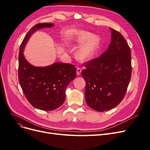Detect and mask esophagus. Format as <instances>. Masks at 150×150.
I'll return each mask as SVG.
<instances>
[{"instance_id": "obj_1", "label": "esophagus", "mask_w": 150, "mask_h": 150, "mask_svg": "<svg viewBox=\"0 0 150 150\" xmlns=\"http://www.w3.org/2000/svg\"><path fill=\"white\" fill-rule=\"evenodd\" d=\"M81 69L80 68H77L76 69V75L78 76H79L81 75Z\"/></svg>"}]
</instances>
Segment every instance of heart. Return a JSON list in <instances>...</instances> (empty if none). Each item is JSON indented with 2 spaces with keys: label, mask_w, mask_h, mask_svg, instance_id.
<instances>
[{
  "label": "heart",
  "mask_w": 150,
  "mask_h": 150,
  "mask_svg": "<svg viewBox=\"0 0 150 150\" xmlns=\"http://www.w3.org/2000/svg\"><path fill=\"white\" fill-rule=\"evenodd\" d=\"M70 42L75 46L79 45L75 53L77 59L81 61H88L93 59L99 49L102 38L90 32L78 30L74 32Z\"/></svg>",
  "instance_id": "b5f03b06"
}]
</instances>
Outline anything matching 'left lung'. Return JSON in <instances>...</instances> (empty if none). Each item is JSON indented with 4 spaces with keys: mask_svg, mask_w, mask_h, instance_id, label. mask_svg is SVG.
<instances>
[{
    "mask_svg": "<svg viewBox=\"0 0 150 150\" xmlns=\"http://www.w3.org/2000/svg\"><path fill=\"white\" fill-rule=\"evenodd\" d=\"M111 42L105 53L84 63L86 103L96 111L105 112L123 99L131 77V52L125 38L112 28Z\"/></svg>",
    "mask_w": 150,
    "mask_h": 150,
    "instance_id": "obj_1",
    "label": "left lung"
}]
</instances>
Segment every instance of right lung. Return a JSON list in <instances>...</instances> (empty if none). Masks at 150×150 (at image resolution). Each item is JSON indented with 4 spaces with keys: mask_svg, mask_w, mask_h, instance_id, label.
<instances>
[{
    "mask_svg": "<svg viewBox=\"0 0 150 150\" xmlns=\"http://www.w3.org/2000/svg\"><path fill=\"white\" fill-rule=\"evenodd\" d=\"M53 26L52 23L34 25L23 39L18 57V78L23 93L32 106L45 111L54 110L62 105L66 99V89L76 77V69L73 65L54 62L48 66L36 67L24 56L25 45L34 32Z\"/></svg>",
    "mask_w": 150,
    "mask_h": 150,
    "instance_id": "1",
    "label": "right lung"
}]
</instances>
